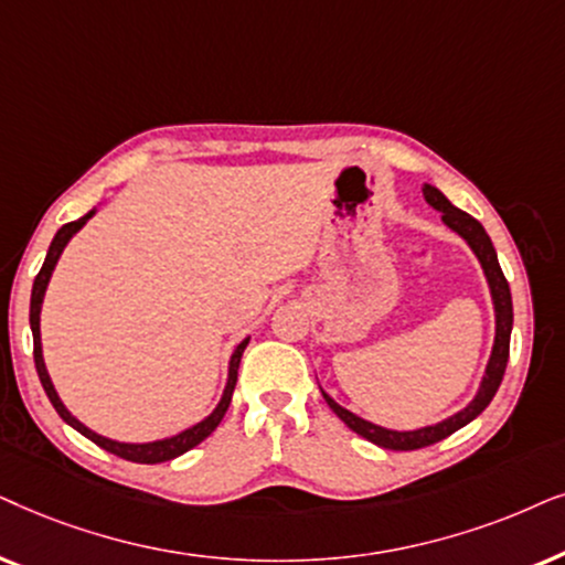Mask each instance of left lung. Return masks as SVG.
<instances>
[{
  "mask_svg": "<svg viewBox=\"0 0 565 565\" xmlns=\"http://www.w3.org/2000/svg\"><path fill=\"white\" fill-rule=\"evenodd\" d=\"M424 195H426L428 204H431L434 209H439L441 222H445L447 227H452L457 235L468 239V245L472 247V253L478 255L480 266H483V270H486V278H488V284H491V295H493V305H495V343H493L491 361H488L483 385H480L476 401H472L465 411L455 413L452 418L441 420V424H436V426L418 428V431H390V428L374 426V424H370V420L353 416L351 411L341 408V405H338L333 397L322 393L326 403L330 405V408H333L335 416L351 428V431H356L359 436H364V439L374 441L377 447L397 449V452H408V449H420V447L436 445V441L447 439L449 434H455L457 428L468 426L472 418L480 416V413L488 408V403L493 401L495 390H499V385H501L503 372H507L511 322H514V307H511L509 281H507V276H503V270L499 266L493 243H491V237L486 235L483 224H480L478 220H472L468 212H462V209L449 204L447 195L441 191H436L434 185H424Z\"/></svg>",
  "mask_w": 565,
  "mask_h": 565,
  "instance_id": "1",
  "label": "left lung"
}]
</instances>
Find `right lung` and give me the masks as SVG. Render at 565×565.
Wrapping results in <instances>:
<instances>
[{
    "label": "right lung",
    "mask_w": 565,
    "mask_h": 565,
    "mask_svg": "<svg viewBox=\"0 0 565 565\" xmlns=\"http://www.w3.org/2000/svg\"><path fill=\"white\" fill-rule=\"evenodd\" d=\"M93 212L82 216L77 222H70L64 224L62 230L56 232L54 243L49 247V255L46 260H43L41 270H38L35 281H33V295H30V330H33V359H35V370H38V377H41V385L46 390L51 405H54L58 416H62L66 424L72 428H77L82 436H87L89 441H95L97 447H103L105 452L116 455V457H124V460H131V462H141V465H157V462H168V460H175L188 449H193L195 445H201V441L206 439L209 434L214 431L216 426H220V420L224 418V413L230 408V401H232V390L237 385V370H239V359H243V351L247 345V338L243 343L237 345L235 353H232V361H230V380H227V387H224V395H222V403L216 405V411L212 416L201 420V424H195L193 428H185L183 434L178 436H170V439H162V441H149V445H120V441H113V439H105V436L89 431L87 426H82L77 418L72 416L70 411L64 408V403L58 401L54 385H51L49 380V372H46V364H43V353H41V305H43V295H46V287H49V278H51V270H54L58 255H62L64 245L70 243L72 235L77 230H82V224H85Z\"/></svg>",
    "instance_id": "right-lung-1"
}]
</instances>
